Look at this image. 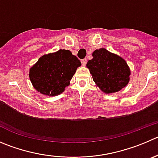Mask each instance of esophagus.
Returning a JSON list of instances; mask_svg holds the SVG:
<instances>
[{"label": "esophagus", "mask_w": 158, "mask_h": 158, "mask_svg": "<svg viewBox=\"0 0 158 158\" xmlns=\"http://www.w3.org/2000/svg\"><path fill=\"white\" fill-rule=\"evenodd\" d=\"M81 64H82V65H83V66L86 65L87 59H83V60H81Z\"/></svg>", "instance_id": "obj_1"}]
</instances>
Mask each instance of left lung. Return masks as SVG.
I'll return each instance as SVG.
<instances>
[{
	"label": "left lung",
	"mask_w": 158,
	"mask_h": 158,
	"mask_svg": "<svg viewBox=\"0 0 158 158\" xmlns=\"http://www.w3.org/2000/svg\"><path fill=\"white\" fill-rule=\"evenodd\" d=\"M92 56L86 66L101 91L110 94L127 87L131 71L125 60L105 48L95 49Z\"/></svg>",
	"instance_id": "left-lung-1"
}]
</instances>
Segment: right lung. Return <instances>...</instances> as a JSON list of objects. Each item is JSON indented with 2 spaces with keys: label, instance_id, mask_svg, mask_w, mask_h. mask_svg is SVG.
<instances>
[{
  "label": "right lung",
  "instance_id": "add662e5",
  "mask_svg": "<svg viewBox=\"0 0 158 158\" xmlns=\"http://www.w3.org/2000/svg\"><path fill=\"white\" fill-rule=\"evenodd\" d=\"M81 63L70 50L60 49L42 56L29 69L33 88L46 96H56L65 91Z\"/></svg>",
  "mask_w": 158,
  "mask_h": 158
}]
</instances>
